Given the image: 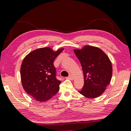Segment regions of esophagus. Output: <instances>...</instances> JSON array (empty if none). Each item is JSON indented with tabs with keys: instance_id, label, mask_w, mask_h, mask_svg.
<instances>
[{
	"instance_id": "34e87169",
	"label": "esophagus",
	"mask_w": 131,
	"mask_h": 131,
	"mask_svg": "<svg viewBox=\"0 0 131 131\" xmlns=\"http://www.w3.org/2000/svg\"><path fill=\"white\" fill-rule=\"evenodd\" d=\"M66 79H69V80H73V77L72 75H70L68 77L66 78Z\"/></svg>"
}]
</instances>
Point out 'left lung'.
<instances>
[{"instance_id": "8db88e82", "label": "left lung", "mask_w": 131, "mask_h": 131, "mask_svg": "<svg viewBox=\"0 0 131 131\" xmlns=\"http://www.w3.org/2000/svg\"><path fill=\"white\" fill-rule=\"evenodd\" d=\"M74 52L84 73V85L79 92L89 98L101 96L112 77V65L109 57L100 48L89 45L81 49H74Z\"/></svg>"}]
</instances>
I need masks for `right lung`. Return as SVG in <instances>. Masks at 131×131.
Listing matches in <instances>:
<instances>
[{
  "label": "right lung",
  "instance_id": "obj_1",
  "mask_svg": "<svg viewBox=\"0 0 131 131\" xmlns=\"http://www.w3.org/2000/svg\"><path fill=\"white\" fill-rule=\"evenodd\" d=\"M63 50L54 51L50 47H42L31 51L23 59L20 70L22 85L35 100L46 102L58 92L61 81L56 79L53 62Z\"/></svg>",
  "mask_w": 131,
  "mask_h": 131
}]
</instances>
